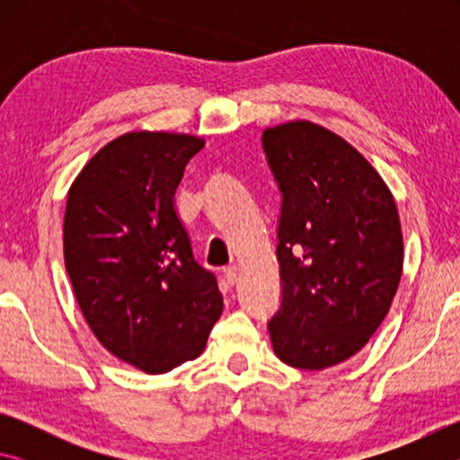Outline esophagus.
<instances>
[{
    "label": "esophagus",
    "instance_id": "obj_1",
    "mask_svg": "<svg viewBox=\"0 0 460 460\" xmlns=\"http://www.w3.org/2000/svg\"><path fill=\"white\" fill-rule=\"evenodd\" d=\"M225 278H227V284L235 286L239 282V270L235 266H229L225 268Z\"/></svg>",
    "mask_w": 460,
    "mask_h": 460
}]
</instances>
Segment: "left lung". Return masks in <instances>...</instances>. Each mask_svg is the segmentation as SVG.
<instances>
[{"mask_svg":"<svg viewBox=\"0 0 460 460\" xmlns=\"http://www.w3.org/2000/svg\"><path fill=\"white\" fill-rule=\"evenodd\" d=\"M261 139L284 199L271 347L290 367H332L367 345L398 292V207L371 162L324 126L286 121Z\"/></svg>","mask_w":460,"mask_h":460,"instance_id":"obj_1","label":"left lung"}]
</instances>
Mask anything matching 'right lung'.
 Masks as SVG:
<instances>
[{
  "instance_id": "obj_1",
  "label": "right lung",
  "mask_w": 460,
  "mask_h": 460,
  "mask_svg": "<svg viewBox=\"0 0 460 460\" xmlns=\"http://www.w3.org/2000/svg\"><path fill=\"white\" fill-rule=\"evenodd\" d=\"M202 146L190 134L128 131L66 194L65 266L84 321L109 353L152 376L197 359L223 313L174 200Z\"/></svg>"
}]
</instances>
